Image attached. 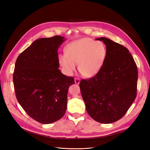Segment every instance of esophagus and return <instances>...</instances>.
Returning <instances> with one entry per match:
<instances>
[{
  "instance_id": "1",
  "label": "esophagus",
  "mask_w": 150,
  "mask_h": 150,
  "mask_svg": "<svg viewBox=\"0 0 150 150\" xmlns=\"http://www.w3.org/2000/svg\"><path fill=\"white\" fill-rule=\"evenodd\" d=\"M74 81H75V83H76V84H79V83H80V79H78V78H75Z\"/></svg>"
}]
</instances>
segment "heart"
I'll return each instance as SVG.
<instances>
[{
    "label": "heart",
    "mask_w": 150,
    "mask_h": 150,
    "mask_svg": "<svg viewBox=\"0 0 150 150\" xmlns=\"http://www.w3.org/2000/svg\"><path fill=\"white\" fill-rule=\"evenodd\" d=\"M106 56V49L101 42L82 38L69 43L66 53L58 56V61L64 73L71 76L78 63L79 72L86 78L96 76L102 68Z\"/></svg>",
    "instance_id": "b5f03b06"
}]
</instances>
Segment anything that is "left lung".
I'll list each match as a JSON object with an SVG mask.
<instances>
[{"mask_svg": "<svg viewBox=\"0 0 150 150\" xmlns=\"http://www.w3.org/2000/svg\"><path fill=\"white\" fill-rule=\"evenodd\" d=\"M103 66L93 78L83 79L79 87L86 111L93 120L112 123L123 116L137 97L138 69L128 49L106 38Z\"/></svg>", "mask_w": 150, "mask_h": 150, "instance_id": "obj_1", "label": "left lung"}]
</instances>
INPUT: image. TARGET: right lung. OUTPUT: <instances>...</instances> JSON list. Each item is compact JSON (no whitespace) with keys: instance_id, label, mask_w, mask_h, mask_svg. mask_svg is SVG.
<instances>
[{"instance_id":"right-lung-1","label":"right lung","mask_w":150,"mask_h":150,"mask_svg":"<svg viewBox=\"0 0 150 150\" xmlns=\"http://www.w3.org/2000/svg\"><path fill=\"white\" fill-rule=\"evenodd\" d=\"M66 39L60 35L35 40L18 56L13 75L18 102L40 123L60 120L67 109L69 87L74 84L58 69L57 51Z\"/></svg>"}]
</instances>
